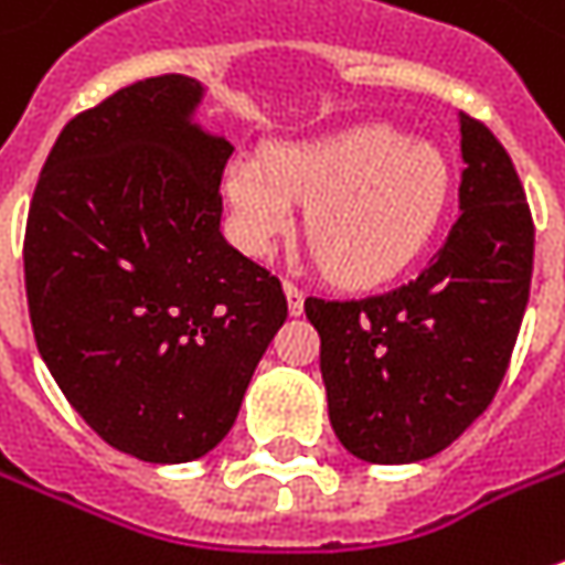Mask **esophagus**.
I'll use <instances>...</instances> for the list:
<instances>
[{
  "mask_svg": "<svg viewBox=\"0 0 565 565\" xmlns=\"http://www.w3.org/2000/svg\"><path fill=\"white\" fill-rule=\"evenodd\" d=\"M284 294H287V309H290V316H300V312H303V290H300L297 284L284 281Z\"/></svg>",
  "mask_w": 565,
  "mask_h": 565,
  "instance_id": "obj_1",
  "label": "esophagus"
}]
</instances>
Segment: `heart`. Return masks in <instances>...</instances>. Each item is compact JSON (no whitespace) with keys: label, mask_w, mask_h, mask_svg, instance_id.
I'll use <instances>...</instances> for the list:
<instances>
[{"label":"heart","mask_w":565,"mask_h":565,"mask_svg":"<svg viewBox=\"0 0 565 565\" xmlns=\"http://www.w3.org/2000/svg\"><path fill=\"white\" fill-rule=\"evenodd\" d=\"M231 227L243 253L265 258L307 205L312 256L334 284L376 287L427 249L449 205V163L382 122L271 145L227 163Z\"/></svg>","instance_id":"obj_1"}]
</instances>
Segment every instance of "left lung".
<instances>
[{"instance_id": "obj_1", "label": "left lung", "mask_w": 565, "mask_h": 565, "mask_svg": "<svg viewBox=\"0 0 565 565\" xmlns=\"http://www.w3.org/2000/svg\"><path fill=\"white\" fill-rule=\"evenodd\" d=\"M461 122L458 221L414 281L363 300H307L341 446L373 465L443 452L493 402L531 290L534 224L497 136Z\"/></svg>"}]
</instances>
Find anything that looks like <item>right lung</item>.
Wrapping results in <instances>:
<instances>
[{
	"instance_id": "add662e5",
	"label": "right lung",
	"mask_w": 565,
	"mask_h": 565,
	"mask_svg": "<svg viewBox=\"0 0 565 565\" xmlns=\"http://www.w3.org/2000/svg\"><path fill=\"white\" fill-rule=\"evenodd\" d=\"M205 87L158 75L62 129L24 231L34 341L104 443L151 465L211 452L287 319L281 281L221 234L227 138Z\"/></svg>"
}]
</instances>
